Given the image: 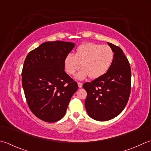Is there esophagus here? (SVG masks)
Returning <instances> with one entry per match:
<instances>
[{
  "label": "esophagus",
  "instance_id": "1",
  "mask_svg": "<svg viewBox=\"0 0 151 151\" xmlns=\"http://www.w3.org/2000/svg\"><path fill=\"white\" fill-rule=\"evenodd\" d=\"M78 87H79V88H81V87H82V86H83V83H82L78 82Z\"/></svg>",
  "mask_w": 151,
  "mask_h": 151
}]
</instances>
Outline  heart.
Masks as SVG:
<instances>
[{
    "instance_id": "obj_1",
    "label": "heart",
    "mask_w": 151,
    "mask_h": 151,
    "mask_svg": "<svg viewBox=\"0 0 151 151\" xmlns=\"http://www.w3.org/2000/svg\"><path fill=\"white\" fill-rule=\"evenodd\" d=\"M114 52L108 45L87 42L78 46L75 55L68 53L64 57V66L70 76H74L81 68L76 78L83 80L90 76L97 79L105 75L114 60Z\"/></svg>"
}]
</instances>
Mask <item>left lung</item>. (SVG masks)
<instances>
[{"mask_svg": "<svg viewBox=\"0 0 151 151\" xmlns=\"http://www.w3.org/2000/svg\"><path fill=\"white\" fill-rule=\"evenodd\" d=\"M114 52V60L105 75L85 83V106L88 115L96 121H106L121 113L130 97L131 69L128 58L118 46L107 43Z\"/></svg>", "mask_w": 151, "mask_h": 151, "instance_id": "1", "label": "left lung"}]
</instances>
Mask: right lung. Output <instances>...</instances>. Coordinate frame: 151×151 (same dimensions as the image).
<instances>
[{
    "mask_svg": "<svg viewBox=\"0 0 151 151\" xmlns=\"http://www.w3.org/2000/svg\"><path fill=\"white\" fill-rule=\"evenodd\" d=\"M74 46L72 42H46L24 60L21 75L27 104L33 114L45 122L62 119L78 89L64 66V57Z\"/></svg>",
    "mask_w": 151,
    "mask_h": 151,
    "instance_id": "obj_1",
    "label": "right lung"
}]
</instances>
